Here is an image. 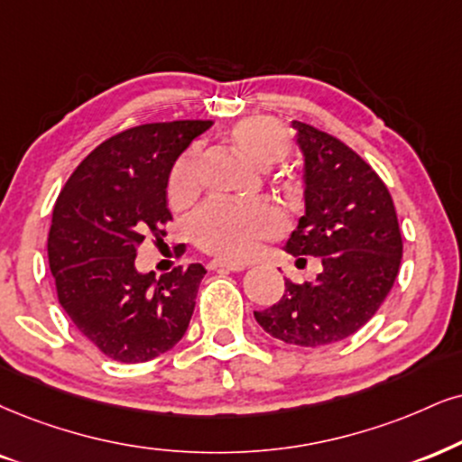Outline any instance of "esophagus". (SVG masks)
Listing matches in <instances>:
<instances>
[{"instance_id":"1","label":"esophagus","mask_w":462,"mask_h":462,"mask_svg":"<svg viewBox=\"0 0 462 462\" xmlns=\"http://www.w3.org/2000/svg\"><path fill=\"white\" fill-rule=\"evenodd\" d=\"M209 270L242 272V270H244V265H242V263H231V261H220V259H214V261H209Z\"/></svg>"}]
</instances>
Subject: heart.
<instances>
[{"label": "heart", "instance_id": "obj_1", "mask_svg": "<svg viewBox=\"0 0 462 462\" xmlns=\"http://www.w3.org/2000/svg\"><path fill=\"white\" fill-rule=\"evenodd\" d=\"M229 145L259 167L284 161L291 153L289 130L270 117H248L233 124L226 134ZM199 158L197 152H188L175 162L169 175L167 195L173 208H184L199 195ZM282 229V218L272 205L212 203L192 220L190 236L203 253L226 261H242L257 253L261 242L272 240Z\"/></svg>", "mask_w": 462, "mask_h": 462}]
</instances>
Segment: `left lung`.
<instances>
[{"instance_id": "obj_1", "label": "left lung", "mask_w": 462, "mask_h": 462, "mask_svg": "<svg viewBox=\"0 0 462 462\" xmlns=\"http://www.w3.org/2000/svg\"><path fill=\"white\" fill-rule=\"evenodd\" d=\"M304 153L306 214L287 253L321 259L315 282L284 281L281 301L254 319L267 334L298 346L345 340L373 319L394 287L402 236L388 186L336 136L293 122Z\"/></svg>"}]
</instances>
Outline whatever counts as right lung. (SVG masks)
Instances as JSON below:
<instances>
[{
  "label": "right lung",
  "mask_w": 462,
  "mask_h": 462,
  "mask_svg": "<svg viewBox=\"0 0 462 462\" xmlns=\"http://www.w3.org/2000/svg\"><path fill=\"white\" fill-rule=\"evenodd\" d=\"M212 122L141 124L109 136L74 169L53 208L49 265L57 300L89 343L124 364L169 351L190 323L201 263L156 281L136 248L167 236V184L178 156Z\"/></svg>",
  "instance_id": "add662e5"
}]
</instances>
